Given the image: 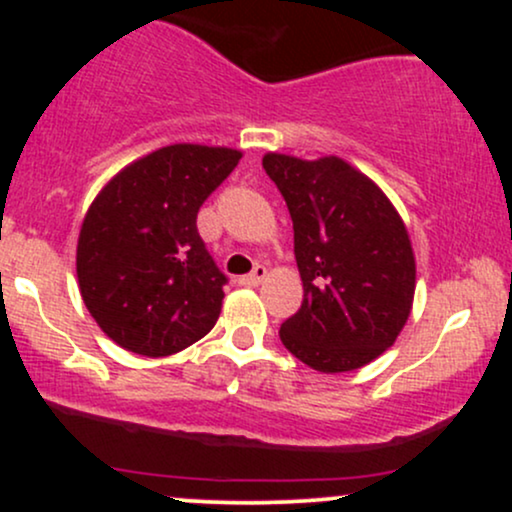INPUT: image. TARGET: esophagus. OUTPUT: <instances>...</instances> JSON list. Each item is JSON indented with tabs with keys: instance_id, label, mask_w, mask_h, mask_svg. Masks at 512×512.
<instances>
[{
	"instance_id": "obj_1",
	"label": "esophagus",
	"mask_w": 512,
	"mask_h": 512,
	"mask_svg": "<svg viewBox=\"0 0 512 512\" xmlns=\"http://www.w3.org/2000/svg\"><path fill=\"white\" fill-rule=\"evenodd\" d=\"M264 276H267V267H264V264H257V267L252 269L250 274L240 276V284H243V286H257V284H262Z\"/></svg>"
}]
</instances>
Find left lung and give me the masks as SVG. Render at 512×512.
<instances>
[{"label": "left lung", "instance_id": "8db88e82", "mask_svg": "<svg viewBox=\"0 0 512 512\" xmlns=\"http://www.w3.org/2000/svg\"><path fill=\"white\" fill-rule=\"evenodd\" d=\"M262 166L289 207L303 279L281 344L320 373L366 366L395 344L414 301L407 228L383 190L342 158L267 154Z\"/></svg>", "mask_w": 512, "mask_h": 512}]
</instances>
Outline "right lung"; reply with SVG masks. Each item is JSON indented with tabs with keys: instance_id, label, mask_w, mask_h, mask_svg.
Here are the masks:
<instances>
[{
	"instance_id": "1",
	"label": "right lung",
	"mask_w": 512,
	"mask_h": 512,
	"mask_svg": "<svg viewBox=\"0 0 512 512\" xmlns=\"http://www.w3.org/2000/svg\"><path fill=\"white\" fill-rule=\"evenodd\" d=\"M240 151L173 144L129 163L81 223L76 276L98 327L139 356H170L221 313L228 276L197 231V211Z\"/></svg>"
}]
</instances>
